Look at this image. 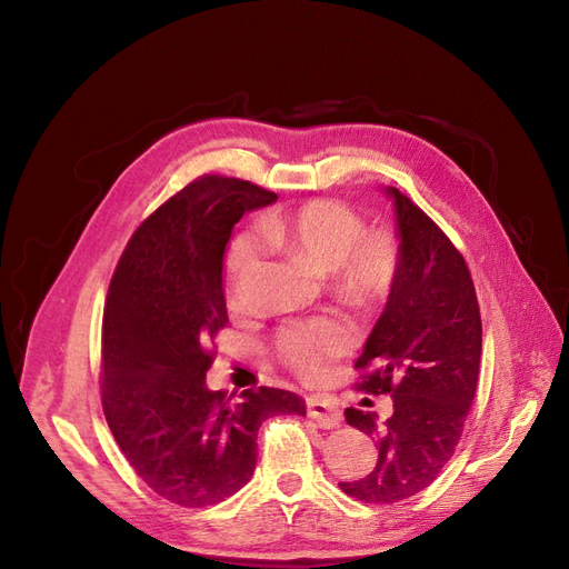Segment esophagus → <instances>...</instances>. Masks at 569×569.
Segmentation results:
<instances>
[{
	"label": "esophagus",
	"mask_w": 569,
	"mask_h": 569,
	"mask_svg": "<svg viewBox=\"0 0 569 569\" xmlns=\"http://www.w3.org/2000/svg\"><path fill=\"white\" fill-rule=\"evenodd\" d=\"M307 407H309V416L311 419L325 428V430H331V428H338L340 421H343V411H340L336 407L333 400L325 398V396H311L307 400Z\"/></svg>",
	"instance_id": "34e87169"
}]
</instances>
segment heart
<instances>
[{
  "instance_id": "heart-1",
  "label": "heart",
  "mask_w": 569,
  "mask_h": 569,
  "mask_svg": "<svg viewBox=\"0 0 569 569\" xmlns=\"http://www.w3.org/2000/svg\"><path fill=\"white\" fill-rule=\"evenodd\" d=\"M270 244L331 272V286L350 305L370 309L393 286L398 247L389 231L366 229L357 210L338 199H311L262 219ZM260 247L251 233L231 240L223 258V286L231 307L244 305L258 270ZM357 340L355 325L336 313L288 322L274 338V352L301 380H322L331 361L346 357Z\"/></svg>"
}]
</instances>
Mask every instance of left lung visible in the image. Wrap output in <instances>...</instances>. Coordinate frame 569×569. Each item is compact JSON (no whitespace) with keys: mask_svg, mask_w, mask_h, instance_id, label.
Returning a JSON list of instances; mask_svg holds the SVG:
<instances>
[{"mask_svg":"<svg viewBox=\"0 0 569 569\" xmlns=\"http://www.w3.org/2000/svg\"><path fill=\"white\" fill-rule=\"evenodd\" d=\"M398 221V268L387 309L357 359V389L393 398V416L348 407L346 421L377 439L380 458L348 497L391 506L432 485L460 443L482 350L480 307L465 256L407 194L389 187Z\"/></svg>","mask_w":569,"mask_h":569,"instance_id":"obj_1","label":"left lung"}]
</instances>
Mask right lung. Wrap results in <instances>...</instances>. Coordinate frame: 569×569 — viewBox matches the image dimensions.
Segmentation results:
<instances>
[{
  "label": "right lung",
  "instance_id": "obj_1",
  "mask_svg": "<svg viewBox=\"0 0 569 569\" xmlns=\"http://www.w3.org/2000/svg\"><path fill=\"white\" fill-rule=\"evenodd\" d=\"M277 201L249 180L206 173L150 212L111 274L102 316L100 400L107 426L158 497L214 506L249 482L258 428L307 413L292 391L240 398L208 391L214 336L229 325L221 288L226 242L251 210Z\"/></svg>",
  "mask_w": 569,
  "mask_h": 569
}]
</instances>
